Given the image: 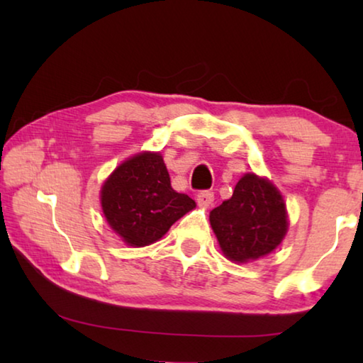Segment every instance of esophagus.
Returning <instances> with one entry per match:
<instances>
[{
	"instance_id": "1",
	"label": "esophagus",
	"mask_w": 363,
	"mask_h": 363,
	"mask_svg": "<svg viewBox=\"0 0 363 363\" xmlns=\"http://www.w3.org/2000/svg\"><path fill=\"white\" fill-rule=\"evenodd\" d=\"M196 201H199L200 206H210L214 201V194L210 190H201V192L196 194Z\"/></svg>"
}]
</instances>
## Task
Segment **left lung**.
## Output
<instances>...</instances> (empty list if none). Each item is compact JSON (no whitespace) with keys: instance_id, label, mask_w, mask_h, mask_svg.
I'll use <instances>...</instances> for the list:
<instances>
[{"instance_id":"8db88e82","label":"left lung","mask_w":363,"mask_h":363,"mask_svg":"<svg viewBox=\"0 0 363 363\" xmlns=\"http://www.w3.org/2000/svg\"><path fill=\"white\" fill-rule=\"evenodd\" d=\"M220 250L230 261L248 262L269 255L285 237L288 223L279 190L266 179L245 174L232 199L210 213Z\"/></svg>"}]
</instances>
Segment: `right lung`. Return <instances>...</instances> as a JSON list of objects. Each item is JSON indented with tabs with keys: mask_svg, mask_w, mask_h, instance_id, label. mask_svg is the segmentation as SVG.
Segmentation results:
<instances>
[{
	"mask_svg": "<svg viewBox=\"0 0 363 363\" xmlns=\"http://www.w3.org/2000/svg\"><path fill=\"white\" fill-rule=\"evenodd\" d=\"M102 210L108 224L131 247L162 238L195 201L171 187L160 153H140L116 168L102 187Z\"/></svg>",
	"mask_w": 363,
	"mask_h": 363,
	"instance_id": "right-lung-1",
	"label": "right lung"
}]
</instances>
